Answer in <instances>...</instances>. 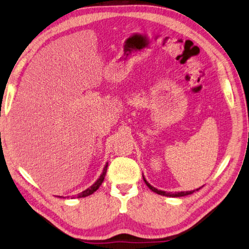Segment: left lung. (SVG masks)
I'll use <instances>...</instances> for the list:
<instances>
[{
	"instance_id": "left-lung-1",
	"label": "left lung",
	"mask_w": 249,
	"mask_h": 249,
	"mask_svg": "<svg viewBox=\"0 0 249 249\" xmlns=\"http://www.w3.org/2000/svg\"><path fill=\"white\" fill-rule=\"evenodd\" d=\"M142 177H143V176H142ZM143 180H144L145 184H147V186H148V188H149L150 190H152L153 192H155V193L160 194V196H169V197H180V196H189V194H192L193 192L198 191V190L201 189V188H198V189H196V190H192V191H181V192H175V193H173V192H166V191H162V190H158L157 188H154V187L151 186V184H150V183L147 181V180H145V178H144V177H143Z\"/></svg>"
}]
</instances>
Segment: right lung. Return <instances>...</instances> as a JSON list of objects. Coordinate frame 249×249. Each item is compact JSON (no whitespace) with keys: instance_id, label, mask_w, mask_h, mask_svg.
<instances>
[{"instance_id":"add662e5","label":"right lung","mask_w":249,"mask_h":249,"mask_svg":"<svg viewBox=\"0 0 249 249\" xmlns=\"http://www.w3.org/2000/svg\"><path fill=\"white\" fill-rule=\"evenodd\" d=\"M107 168H108V163L106 164V166H105L104 170H102V174L100 175V177H99L98 179H97V181H96L94 184H92V186H90L89 188H87V189L85 190V191H83V192L79 193V194H77V196H72L71 198H74V197H77V198L85 197V196H90V194H92L95 191H97V190H98V188L101 186V183L104 182L105 177H106V173H107ZM58 197H62V196H58ZM68 197H69V196H68Z\"/></svg>"}]
</instances>
